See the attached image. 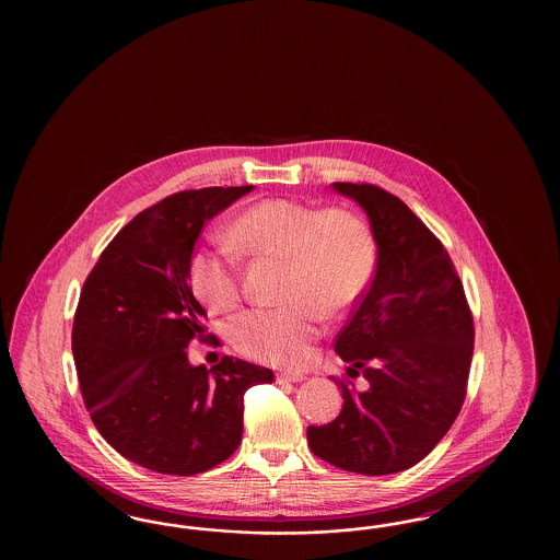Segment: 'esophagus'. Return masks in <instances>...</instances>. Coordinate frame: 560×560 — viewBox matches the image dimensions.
Masks as SVG:
<instances>
[{"label":"esophagus","mask_w":560,"mask_h":560,"mask_svg":"<svg viewBox=\"0 0 560 560\" xmlns=\"http://www.w3.org/2000/svg\"><path fill=\"white\" fill-rule=\"evenodd\" d=\"M304 373L298 372H283L277 375V382H279V384H295V382H304Z\"/></svg>","instance_id":"1"}]
</instances>
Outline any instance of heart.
<instances>
[{
  "instance_id": "1",
  "label": "heart",
  "mask_w": 560,
  "mask_h": 560,
  "mask_svg": "<svg viewBox=\"0 0 560 560\" xmlns=\"http://www.w3.org/2000/svg\"><path fill=\"white\" fill-rule=\"evenodd\" d=\"M230 236L246 255L285 262L281 307H255L232 324L246 355L272 365H300L323 332L324 314L349 310L372 281L375 240L357 213L318 209L291 199H267L237 215ZM188 285L211 312H228L242 298L236 253L201 246L188 260Z\"/></svg>"
}]
</instances>
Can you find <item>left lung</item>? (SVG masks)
<instances>
[{"instance_id":"left-lung-1","label":"left lung","mask_w":560,"mask_h":560,"mask_svg":"<svg viewBox=\"0 0 560 560\" xmlns=\"http://www.w3.org/2000/svg\"><path fill=\"white\" fill-rule=\"evenodd\" d=\"M372 225L375 275L335 351L365 388L337 380L342 410L307 427L310 450L365 476L402 472L440 443L464 405L475 324L454 262L407 205L384 188L332 183Z\"/></svg>"}]
</instances>
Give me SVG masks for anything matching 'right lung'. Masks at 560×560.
<instances>
[{
	"instance_id": "right-lung-1",
	"label": "right lung",
	"mask_w": 560,
	"mask_h": 560,
	"mask_svg": "<svg viewBox=\"0 0 560 560\" xmlns=\"http://www.w3.org/2000/svg\"><path fill=\"white\" fill-rule=\"evenodd\" d=\"M183 190L141 211L85 279L71 351L92 423L122 458L160 475L205 472L242 441L244 394L272 372L223 357L190 365L207 312L188 285L205 223L253 190Z\"/></svg>"
}]
</instances>
